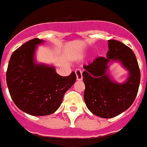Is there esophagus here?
<instances>
[{"mask_svg":"<svg viewBox=\"0 0 147 147\" xmlns=\"http://www.w3.org/2000/svg\"><path fill=\"white\" fill-rule=\"evenodd\" d=\"M76 80L78 81H81L83 80V74H82V71L80 69H77L76 71Z\"/></svg>","mask_w":147,"mask_h":147,"instance_id":"34e87169","label":"esophagus"}]
</instances>
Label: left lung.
<instances>
[{"label": "left lung", "mask_w": 147, "mask_h": 147, "mask_svg": "<svg viewBox=\"0 0 147 147\" xmlns=\"http://www.w3.org/2000/svg\"><path fill=\"white\" fill-rule=\"evenodd\" d=\"M106 57H98L83 73L85 84L84 101L93 114L102 118H112L127 110L137 95L140 71L133 51L116 40L108 41ZM119 63L129 73L126 80L118 83L110 76L109 67Z\"/></svg>", "instance_id": "obj_1"}]
</instances>
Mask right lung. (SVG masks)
I'll use <instances>...</instances> for the list:
<instances>
[{
    "label": "right lung",
    "mask_w": 147,
    "mask_h": 147,
    "mask_svg": "<svg viewBox=\"0 0 147 147\" xmlns=\"http://www.w3.org/2000/svg\"><path fill=\"white\" fill-rule=\"evenodd\" d=\"M45 41L34 38L12 53L6 81L11 99L20 110L31 116L53 113L61 106L64 94L76 83V73L61 76L53 64L38 63V46Z\"/></svg>",
    "instance_id": "1"
}]
</instances>
